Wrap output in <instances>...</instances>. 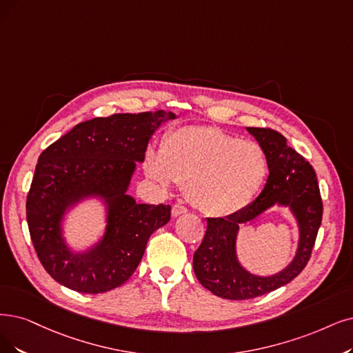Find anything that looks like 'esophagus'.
<instances>
[{
    "label": "esophagus",
    "instance_id": "obj_1",
    "mask_svg": "<svg viewBox=\"0 0 353 353\" xmlns=\"http://www.w3.org/2000/svg\"><path fill=\"white\" fill-rule=\"evenodd\" d=\"M187 211H188V210H187V207L181 205V204H175V205L172 207V216H174V217H178V216L185 214Z\"/></svg>",
    "mask_w": 353,
    "mask_h": 353
}]
</instances>
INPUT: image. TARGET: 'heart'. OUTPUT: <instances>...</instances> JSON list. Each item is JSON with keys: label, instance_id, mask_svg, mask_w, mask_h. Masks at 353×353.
I'll return each instance as SVG.
<instances>
[{"label": "heart", "instance_id": "1", "mask_svg": "<svg viewBox=\"0 0 353 353\" xmlns=\"http://www.w3.org/2000/svg\"><path fill=\"white\" fill-rule=\"evenodd\" d=\"M145 172L162 188L185 185L190 203L210 217H225L245 208L268 174L263 149L252 140L208 125H185L169 132L159 152L149 149Z\"/></svg>", "mask_w": 353, "mask_h": 353}]
</instances>
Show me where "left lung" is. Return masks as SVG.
<instances>
[{
  "label": "left lung",
  "mask_w": 353,
  "mask_h": 353,
  "mask_svg": "<svg viewBox=\"0 0 353 353\" xmlns=\"http://www.w3.org/2000/svg\"><path fill=\"white\" fill-rule=\"evenodd\" d=\"M263 149L270 176L255 201L228 217L207 219V230L195 250L192 266L201 285L225 300H249L275 291L297 276L312 256L321 224L323 203L313 166L272 130L246 128ZM275 203L290 206L301 229L299 248L292 263L271 277L253 276L240 265L235 253L238 225L254 219Z\"/></svg>",
  "instance_id": "obj_1"
}]
</instances>
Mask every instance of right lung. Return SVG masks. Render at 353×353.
Returning <instances> with one entry per match:
<instances>
[{
	"instance_id": "1",
	"label": "right lung",
	"mask_w": 353,
	"mask_h": 353,
	"mask_svg": "<svg viewBox=\"0 0 353 353\" xmlns=\"http://www.w3.org/2000/svg\"><path fill=\"white\" fill-rule=\"evenodd\" d=\"M172 119L174 112L163 110L97 117L41 152L27 194V224L41 265L63 287L100 294L123 285L142 261L150 234L171 220V205L137 204L128 190L152 134ZM90 196L106 204V232L88 251L72 252L61 221Z\"/></svg>"
}]
</instances>
